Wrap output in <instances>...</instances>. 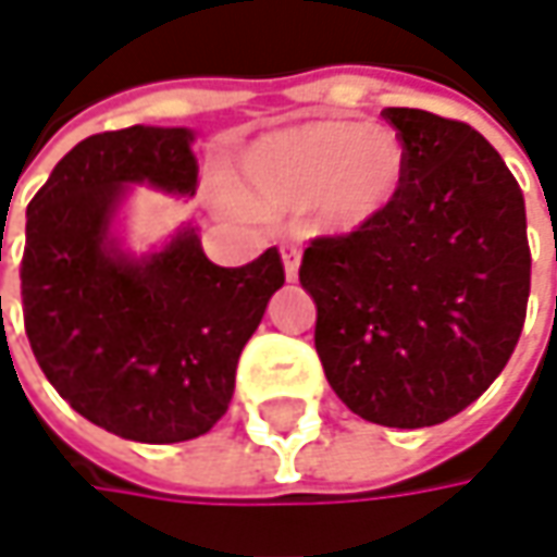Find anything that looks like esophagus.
<instances>
[{
    "label": "esophagus",
    "instance_id": "34e87169",
    "mask_svg": "<svg viewBox=\"0 0 557 557\" xmlns=\"http://www.w3.org/2000/svg\"><path fill=\"white\" fill-rule=\"evenodd\" d=\"M282 263H285V278L294 282L297 278V269H300V250L294 245L282 247Z\"/></svg>",
    "mask_w": 557,
    "mask_h": 557
}]
</instances>
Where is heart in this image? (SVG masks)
<instances>
[{"label":"heart","instance_id":"heart-1","mask_svg":"<svg viewBox=\"0 0 557 557\" xmlns=\"http://www.w3.org/2000/svg\"><path fill=\"white\" fill-rule=\"evenodd\" d=\"M406 148L391 129L310 120L260 139L242 161V191L257 210H315L329 232H356L396 201Z\"/></svg>","mask_w":557,"mask_h":557}]
</instances>
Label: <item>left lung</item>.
Returning a JSON list of instances; mask_svg holds the SVG:
<instances>
[{"label":"left lung","instance_id":"8db88e82","mask_svg":"<svg viewBox=\"0 0 557 557\" xmlns=\"http://www.w3.org/2000/svg\"><path fill=\"white\" fill-rule=\"evenodd\" d=\"M384 120L406 148L396 201L366 228L315 238L300 285L347 409L431 428L471 406L515 354L530 297L524 195L468 123L418 108Z\"/></svg>","mask_w":557,"mask_h":557}]
</instances>
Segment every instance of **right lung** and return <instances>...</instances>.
<instances>
[{
  "mask_svg": "<svg viewBox=\"0 0 557 557\" xmlns=\"http://www.w3.org/2000/svg\"><path fill=\"white\" fill-rule=\"evenodd\" d=\"M191 141L188 126L89 136L27 207L21 297L33 356L71 409L136 443L195 440L225 416L238 356L285 285L275 247L216 267L191 223L148 253L123 247L117 216L133 185L195 198Z\"/></svg>",
  "mask_w": 557,
  "mask_h": 557,
  "instance_id": "add662e5",
  "label": "right lung"
}]
</instances>
